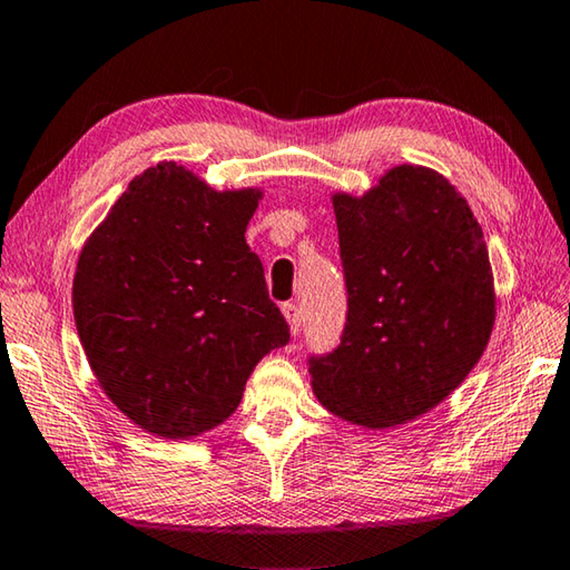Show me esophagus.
<instances>
[{
    "instance_id": "34e87169",
    "label": "esophagus",
    "mask_w": 570,
    "mask_h": 570,
    "mask_svg": "<svg viewBox=\"0 0 570 570\" xmlns=\"http://www.w3.org/2000/svg\"><path fill=\"white\" fill-rule=\"evenodd\" d=\"M282 312H284L286 322H288V330H292V334L296 336L298 332H302V308L288 302V304L282 306Z\"/></svg>"
}]
</instances>
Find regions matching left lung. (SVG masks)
I'll return each instance as SVG.
<instances>
[{
	"mask_svg": "<svg viewBox=\"0 0 570 570\" xmlns=\"http://www.w3.org/2000/svg\"><path fill=\"white\" fill-rule=\"evenodd\" d=\"M334 214L346 322L332 352L308 354L312 387L346 422L394 428L445 400L488 346V248L465 198L428 168L334 196Z\"/></svg>",
	"mask_w": 570,
	"mask_h": 570,
	"instance_id": "left-lung-1",
	"label": "left lung"
}]
</instances>
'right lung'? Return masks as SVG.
<instances>
[{
	"mask_svg": "<svg viewBox=\"0 0 570 570\" xmlns=\"http://www.w3.org/2000/svg\"><path fill=\"white\" fill-rule=\"evenodd\" d=\"M258 190H210L176 163L130 180L85 244L75 324L95 377L153 435L214 430L248 374L288 344L264 266L246 244Z\"/></svg>",
	"mask_w": 570,
	"mask_h": 570,
	"instance_id": "1",
	"label": "right lung"
}]
</instances>
